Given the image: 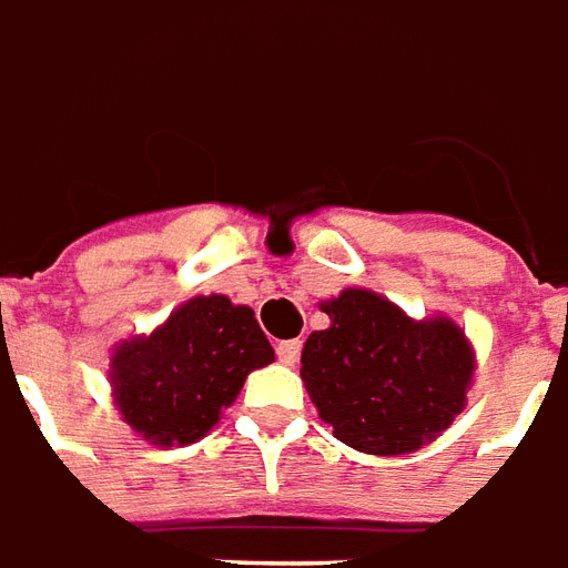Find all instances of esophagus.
I'll return each mask as SVG.
<instances>
[{
  "label": "esophagus",
  "mask_w": 568,
  "mask_h": 568,
  "mask_svg": "<svg viewBox=\"0 0 568 568\" xmlns=\"http://www.w3.org/2000/svg\"><path fill=\"white\" fill-rule=\"evenodd\" d=\"M300 355H303V342H300V339L277 342V361H281V364L293 367V364L300 361Z\"/></svg>",
  "instance_id": "esophagus-1"
}]
</instances>
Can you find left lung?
Listing matches in <instances>:
<instances>
[{
	"instance_id": "obj_1",
	"label": "left lung",
	"mask_w": 568,
	"mask_h": 568,
	"mask_svg": "<svg viewBox=\"0 0 568 568\" xmlns=\"http://www.w3.org/2000/svg\"><path fill=\"white\" fill-rule=\"evenodd\" d=\"M327 329L303 348V382L333 437L369 456H400L453 425L474 376L465 333L413 321L369 291L324 303Z\"/></svg>"
}]
</instances>
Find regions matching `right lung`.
Segmentation results:
<instances>
[{"mask_svg": "<svg viewBox=\"0 0 568 568\" xmlns=\"http://www.w3.org/2000/svg\"><path fill=\"white\" fill-rule=\"evenodd\" d=\"M272 361L275 352L247 305L216 293L195 296L152 336L115 348V404L152 444H195L239 397L247 373Z\"/></svg>", "mask_w": 568, "mask_h": 568, "instance_id": "right-lung-1", "label": "right lung"}]
</instances>
